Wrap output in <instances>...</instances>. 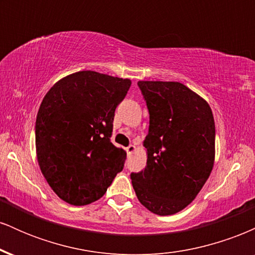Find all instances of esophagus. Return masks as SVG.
I'll use <instances>...</instances> for the list:
<instances>
[{
  "label": "esophagus",
  "mask_w": 255,
  "mask_h": 255,
  "mask_svg": "<svg viewBox=\"0 0 255 255\" xmlns=\"http://www.w3.org/2000/svg\"><path fill=\"white\" fill-rule=\"evenodd\" d=\"M126 151H127L128 154H131L134 151H135V146H134V145H129L127 148H126Z\"/></svg>",
  "instance_id": "esophagus-1"
}]
</instances>
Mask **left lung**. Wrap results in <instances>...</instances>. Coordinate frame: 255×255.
Masks as SVG:
<instances>
[{"instance_id":"left-lung-1","label":"left lung","mask_w":255,"mask_h":255,"mask_svg":"<svg viewBox=\"0 0 255 255\" xmlns=\"http://www.w3.org/2000/svg\"><path fill=\"white\" fill-rule=\"evenodd\" d=\"M150 114L146 166L131 172L139 201L159 216L191 204L211 174L216 129L210 105L175 81H139Z\"/></svg>"}]
</instances>
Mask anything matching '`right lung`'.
I'll return each mask as SVG.
<instances>
[{"instance_id": "add662e5", "label": "right lung", "mask_w": 255, "mask_h": 255, "mask_svg": "<svg viewBox=\"0 0 255 255\" xmlns=\"http://www.w3.org/2000/svg\"><path fill=\"white\" fill-rule=\"evenodd\" d=\"M130 80L92 71L74 73L49 90L37 114L40 170L66 203L101 199L125 166L127 153L111 142L118 105Z\"/></svg>"}]
</instances>
